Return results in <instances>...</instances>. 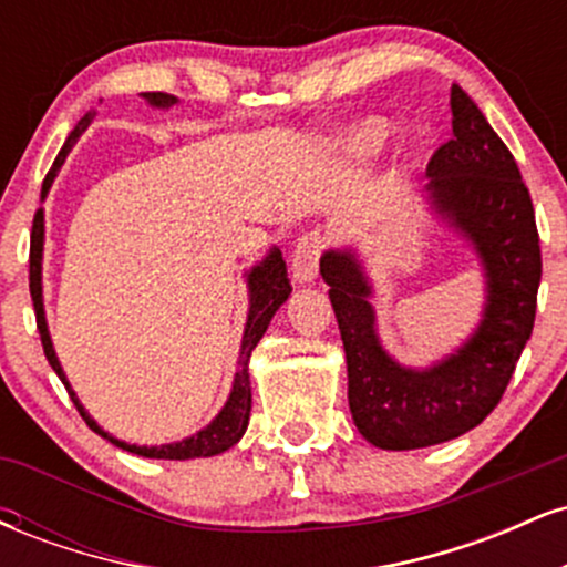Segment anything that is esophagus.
<instances>
[{
  "instance_id": "34e87169",
  "label": "esophagus",
  "mask_w": 567,
  "mask_h": 567,
  "mask_svg": "<svg viewBox=\"0 0 567 567\" xmlns=\"http://www.w3.org/2000/svg\"><path fill=\"white\" fill-rule=\"evenodd\" d=\"M322 250H324V237L320 231H306L303 237L298 239L296 250H292V277H296L298 282L306 285L317 277Z\"/></svg>"
}]
</instances>
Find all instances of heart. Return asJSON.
<instances>
[{
	"label": "heart",
	"instance_id": "1",
	"mask_svg": "<svg viewBox=\"0 0 567 567\" xmlns=\"http://www.w3.org/2000/svg\"><path fill=\"white\" fill-rule=\"evenodd\" d=\"M383 141H386V127L375 120L362 122V125H357L349 135V146L354 148L357 154H375L383 146Z\"/></svg>",
	"mask_w": 567,
	"mask_h": 567
}]
</instances>
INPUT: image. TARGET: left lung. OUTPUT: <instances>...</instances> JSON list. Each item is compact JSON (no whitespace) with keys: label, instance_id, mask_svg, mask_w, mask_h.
Instances as JSON below:
<instances>
[{"label":"left lung","instance_id":"obj_1","mask_svg":"<svg viewBox=\"0 0 567 567\" xmlns=\"http://www.w3.org/2000/svg\"><path fill=\"white\" fill-rule=\"evenodd\" d=\"M451 109L453 138L429 159L426 199L483 264L485 309L470 341L426 370L402 368L375 333L373 288L357 252L328 250L320 261L347 351L351 419L383 451L440 445L483 424L509 386L536 320L542 247L528 186L458 84Z\"/></svg>","mask_w":567,"mask_h":567}]
</instances>
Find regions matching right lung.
Wrapping results in <instances>:
<instances>
[{"instance_id": "1", "label": "right lung", "mask_w": 567, "mask_h": 567, "mask_svg": "<svg viewBox=\"0 0 567 567\" xmlns=\"http://www.w3.org/2000/svg\"><path fill=\"white\" fill-rule=\"evenodd\" d=\"M143 97H146V101L152 103V106H157V109H167V106H173V103H175V97L167 95V93H143ZM93 116H95V112H87L80 122H76V127L71 130L66 143H63L61 154H58L55 162H53V171H50L48 178H44L42 199L48 197L50 186H53L58 167L63 165V159H66V154L71 152V146H74L76 138H80L84 130L90 127ZM42 250H44V210L39 207V210L34 213V226H31V252H29V290H31V301H34V311H37V330H39V338H42L44 357H48V362L53 365L58 379H61L63 386H66L71 402H74L76 410H80L84 424L93 429L95 434L106 437L109 442H112V445L122 447V451H127V453L143 455V458H171V461L207 458V455H218V453L229 451L231 445H237L239 437L245 434L247 421H250V405H252L250 373H247V362H250L252 349L258 347V341L264 338L266 328H269L275 311L285 301H288V296L292 292L290 279H288V266H285L282 252H279L277 247H271L269 256H266L261 264L252 266V269L247 271V288H250V309H247L243 349H239V362H237L239 370H237V375H234L231 394H229V400H226L224 410H220L216 419H213L210 424L202 429V432L192 434V437H186L181 442H171V445L146 447V445H127V442L116 440V437H112V434L103 432V429L97 426L93 419H90V413L82 408V402L76 400L74 389H71L66 375H63V368H61V362H58L53 341H50V333H48V320H44Z\"/></svg>"}]
</instances>
